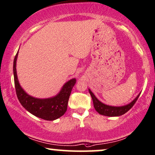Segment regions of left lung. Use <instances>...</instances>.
<instances>
[{"mask_svg":"<svg viewBox=\"0 0 155 155\" xmlns=\"http://www.w3.org/2000/svg\"><path fill=\"white\" fill-rule=\"evenodd\" d=\"M89 93L91 95V98L93 99V106H94V108L96 110V111L98 112L99 114H101V115L106 116H119L126 114L128 110H129L131 108H132L135 103L137 102V99H138L139 97V95H140V93H139L134 100L131 101L130 104L126 105V106H108V105H106L103 104V103H101V101L95 96V95L93 94L92 91L90 89Z\"/></svg>","mask_w":155,"mask_h":155,"instance_id":"obj_1","label":"left lung"}]
</instances>
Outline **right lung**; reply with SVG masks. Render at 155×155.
I'll return each instance as SVG.
<instances>
[{
    "label": "right lung",
    "mask_w": 155,
    "mask_h": 155,
    "mask_svg": "<svg viewBox=\"0 0 155 155\" xmlns=\"http://www.w3.org/2000/svg\"><path fill=\"white\" fill-rule=\"evenodd\" d=\"M18 53V51L13 60V76L17 97L22 106L37 117L47 121H53L64 115L68 108L72 89L76 83L75 78L67 82L60 92L54 97L45 99L34 98L25 92L18 83L16 68Z\"/></svg>",
    "instance_id": "obj_1"
}]
</instances>
